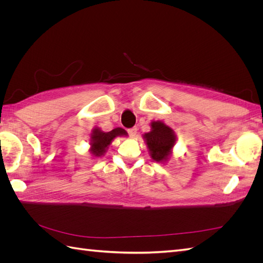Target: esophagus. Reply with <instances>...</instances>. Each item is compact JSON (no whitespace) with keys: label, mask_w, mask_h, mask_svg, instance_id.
<instances>
[{"label":"esophagus","mask_w":263,"mask_h":263,"mask_svg":"<svg viewBox=\"0 0 263 263\" xmlns=\"http://www.w3.org/2000/svg\"><path fill=\"white\" fill-rule=\"evenodd\" d=\"M128 134H129V136L132 138H134L135 136H136V134H137V127H133V128H129L128 129Z\"/></svg>","instance_id":"1"}]
</instances>
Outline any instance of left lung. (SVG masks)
<instances>
[{
    "mask_svg": "<svg viewBox=\"0 0 263 263\" xmlns=\"http://www.w3.org/2000/svg\"><path fill=\"white\" fill-rule=\"evenodd\" d=\"M151 130L144 135L149 154L156 162H165L172 155L177 136L173 129L161 121L151 122Z\"/></svg>",
    "mask_w": 263,
    "mask_h": 263,
    "instance_id": "8db88e82",
    "label": "left lung"
}]
</instances>
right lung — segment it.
Here are the masks:
<instances>
[{"instance_id":"right-lung-1","label":"right lung","mask_w":263,"mask_h":263,"mask_svg":"<svg viewBox=\"0 0 263 263\" xmlns=\"http://www.w3.org/2000/svg\"><path fill=\"white\" fill-rule=\"evenodd\" d=\"M117 136H127V133L125 129L117 127L110 132H103L99 127L95 128L91 133V139H90V153L94 157H102L104 156L108 146L112 144V141Z\"/></svg>"}]
</instances>
